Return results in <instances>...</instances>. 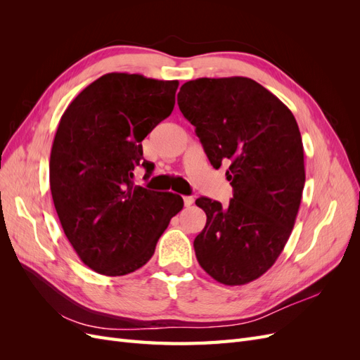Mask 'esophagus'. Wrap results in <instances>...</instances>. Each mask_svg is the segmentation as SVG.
I'll return each mask as SVG.
<instances>
[{
    "label": "esophagus",
    "instance_id": "1",
    "mask_svg": "<svg viewBox=\"0 0 360 360\" xmlns=\"http://www.w3.org/2000/svg\"><path fill=\"white\" fill-rule=\"evenodd\" d=\"M183 201H184V207H191L193 204L192 197H183Z\"/></svg>",
    "mask_w": 360,
    "mask_h": 360
}]
</instances>
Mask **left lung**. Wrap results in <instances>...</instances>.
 Masks as SVG:
<instances>
[{
	"label": "left lung",
	"instance_id": "8db88e82",
	"mask_svg": "<svg viewBox=\"0 0 360 360\" xmlns=\"http://www.w3.org/2000/svg\"><path fill=\"white\" fill-rule=\"evenodd\" d=\"M177 103L213 168L228 165L233 186L228 207L195 201L207 214L195 255L221 284H248L275 264L296 222L304 186L297 122L275 94L243 76L188 81Z\"/></svg>",
	"mask_w": 360,
	"mask_h": 360
}]
</instances>
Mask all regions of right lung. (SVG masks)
<instances>
[{
    "mask_svg": "<svg viewBox=\"0 0 360 360\" xmlns=\"http://www.w3.org/2000/svg\"><path fill=\"white\" fill-rule=\"evenodd\" d=\"M179 81L106 73L64 111L51 150L49 183L58 219L76 254L97 274L123 276L153 257L180 195L134 186L143 139L176 103Z\"/></svg>",
    "mask_w": 360,
    "mask_h": 360,
    "instance_id": "obj_1",
    "label": "right lung"
}]
</instances>
